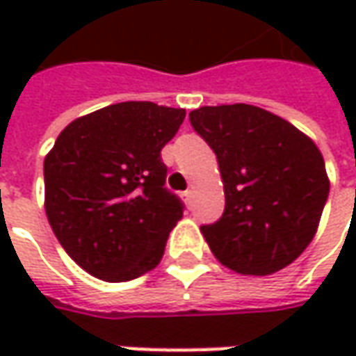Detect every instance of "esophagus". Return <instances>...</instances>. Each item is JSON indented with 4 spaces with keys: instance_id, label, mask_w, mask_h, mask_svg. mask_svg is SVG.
Returning <instances> with one entry per match:
<instances>
[{
    "instance_id": "obj_1",
    "label": "esophagus",
    "mask_w": 356,
    "mask_h": 356,
    "mask_svg": "<svg viewBox=\"0 0 356 356\" xmlns=\"http://www.w3.org/2000/svg\"><path fill=\"white\" fill-rule=\"evenodd\" d=\"M182 196H184V200L188 204H192V200H194V190H186Z\"/></svg>"
}]
</instances>
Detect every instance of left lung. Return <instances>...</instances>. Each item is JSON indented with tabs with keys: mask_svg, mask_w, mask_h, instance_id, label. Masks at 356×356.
<instances>
[{
	"mask_svg": "<svg viewBox=\"0 0 356 356\" xmlns=\"http://www.w3.org/2000/svg\"><path fill=\"white\" fill-rule=\"evenodd\" d=\"M190 124L218 158L226 208L202 226L212 253L243 275H269L311 243L329 196L321 152L301 130L252 104L200 106Z\"/></svg>",
	"mask_w": 356,
	"mask_h": 356,
	"instance_id": "left-lung-1",
	"label": "left lung"
}]
</instances>
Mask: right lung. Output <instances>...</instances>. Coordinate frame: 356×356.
Segmentation results:
<instances>
[{
  "instance_id": "obj_1",
  "label": "right lung",
  "mask_w": 356,
  "mask_h": 356,
  "mask_svg": "<svg viewBox=\"0 0 356 356\" xmlns=\"http://www.w3.org/2000/svg\"><path fill=\"white\" fill-rule=\"evenodd\" d=\"M184 108L129 101L73 120L43 164L45 212L87 273L129 281L162 259L184 204L166 188L160 150L184 122Z\"/></svg>"
}]
</instances>
